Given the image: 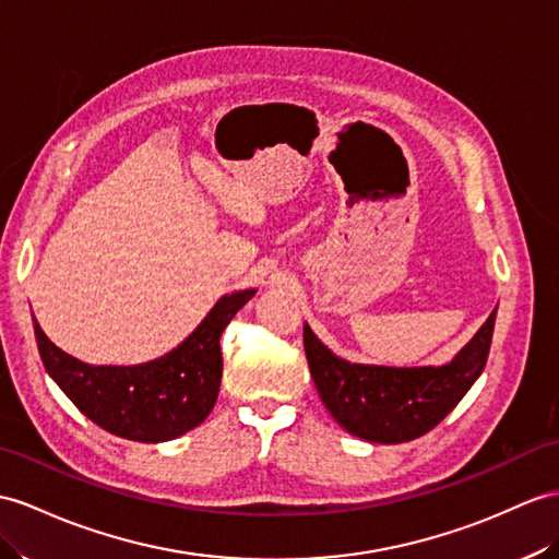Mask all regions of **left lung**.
Returning <instances> with one entry per match:
<instances>
[{
	"label": "left lung",
	"instance_id": "1",
	"mask_svg": "<svg viewBox=\"0 0 559 559\" xmlns=\"http://www.w3.org/2000/svg\"><path fill=\"white\" fill-rule=\"evenodd\" d=\"M493 326L496 310L445 365L348 362L326 348L308 322L304 348L318 396L338 427L370 443H405L437 427L479 379Z\"/></svg>",
	"mask_w": 559,
	"mask_h": 559
}]
</instances>
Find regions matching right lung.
Returning <instances> with one entry per match:
<instances>
[{
	"mask_svg": "<svg viewBox=\"0 0 559 559\" xmlns=\"http://www.w3.org/2000/svg\"><path fill=\"white\" fill-rule=\"evenodd\" d=\"M255 289L217 298L197 330L166 356L140 365H90L49 342L33 316L39 358L47 374L85 417L108 433L160 443L199 427L221 391V334Z\"/></svg>",
	"mask_w": 559,
	"mask_h": 559,
	"instance_id": "add662e5",
	"label": "right lung"
}]
</instances>
